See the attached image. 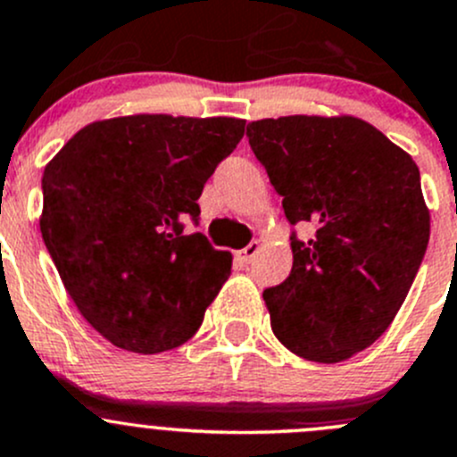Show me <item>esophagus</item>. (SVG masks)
<instances>
[{
  "label": "esophagus",
  "instance_id": "34e87169",
  "mask_svg": "<svg viewBox=\"0 0 457 457\" xmlns=\"http://www.w3.org/2000/svg\"><path fill=\"white\" fill-rule=\"evenodd\" d=\"M259 250H262V243L253 241V243H250V245H248V248H243L241 253L237 254V259H238V262H241V263H250L254 257H257Z\"/></svg>",
  "mask_w": 457,
  "mask_h": 457
}]
</instances>
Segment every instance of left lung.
<instances>
[{"label": "left lung", "instance_id": "left-lung-1", "mask_svg": "<svg viewBox=\"0 0 457 457\" xmlns=\"http://www.w3.org/2000/svg\"><path fill=\"white\" fill-rule=\"evenodd\" d=\"M253 153L281 195L291 275L263 291L272 334L297 356L340 363L378 340L424 259L430 214L420 169L356 117L293 114L248 123Z\"/></svg>", "mask_w": 457, "mask_h": 457}]
</instances>
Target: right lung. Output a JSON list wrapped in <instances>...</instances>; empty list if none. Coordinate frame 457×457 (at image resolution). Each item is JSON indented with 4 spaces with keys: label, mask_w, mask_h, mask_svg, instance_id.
I'll return each instance as SVG.
<instances>
[{
    "label": "right lung",
    "mask_w": 457,
    "mask_h": 457,
    "mask_svg": "<svg viewBox=\"0 0 457 457\" xmlns=\"http://www.w3.org/2000/svg\"><path fill=\"white\" fill-rule=\"evenodd\" d=\"M243 132L234 117L104 119L45 166V245L76 309L114 347L169 352L203 325L232 254L185 223Z\"/></svg>",
    "instance_id": "right-lung-1"
}]
</instances>
